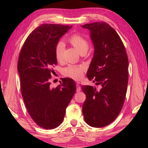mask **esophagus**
<instances>
[{"instance_id":"esophagus-1","label":"esophagus","mask_w":148,"mask_h":148,"mask_svg":"<svg viewBox=\"0 0 148 148\" xmlns=\"http://www.w3.org/2000/svg\"><path fill=\"white\" fill-rule=\"evenodd\" d=\"M80 91H81V87L79 86V85L76 84V91L79 92Z\"/></svg>"}]
</instances>
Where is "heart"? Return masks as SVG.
Returning a JSON list of instances; mask_svg holds the SVG:
<instances>
[{
	"mask_svg": "<svg viewBox=\"0 0 148 148\" xmlns=\"http://www.w3.org/2000/svg\"><path fill=\"white\" fill-rule=\"evenodd\" d=\"M70 44H71L80 53L87 51L89 47V43L87 40L79 34H74L68 39ZM64 44L63 42H59L55 47V56L57 61H61L63 58V52ZM86 67L84 65L70 64L63 70L64 76L71 77L72 79L78 80L84 76Z\"/></svg>",
	"mask_w": 148,
	"mask_h": 148,
	"instance_id": "1",
	"label": "heart"
}]
</instances>
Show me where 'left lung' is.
<instances>
[{"label":"left lung","instance_id":"1","mask_svg":"<svg viewBox=\"0 0 148 148\" xmlns=\"http://www.w3.org/2000/svg\"><path fill=\"white\" fill-rule=\"evenodd\" d=\"M90 30L95 52L87 76L101 88L82 86L86 99L82 106L84 120L93 127L113 122L123 106L128 84V57L121 38L105 22L86 24Z\"/></svg>","mask_w":148,"mask_h":148}]
</instances>
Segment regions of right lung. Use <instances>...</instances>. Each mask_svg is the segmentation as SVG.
Listing matches in <instances>:
<instances>
[{
    "label": "right lung",
    "mask_w": 148,
    "mask_h": 148,
    "mask_svg": "<svg viewBox=\"0 0 148 148\" xmlns=\"http://www.w3.org/2000/svg\"><path fill=\"white\" fill-rule=\"evenodd\" d=\"M72 27L42 24L30 33L20 51L17 71L22 97L32 120L45 129H55L62 123L76 92V83L71 78H62L53 88L49 82L53 67L57 64L55 47Z\"/></svg>",
    "instance_id": "right-lung-1"
}]
</instances>
